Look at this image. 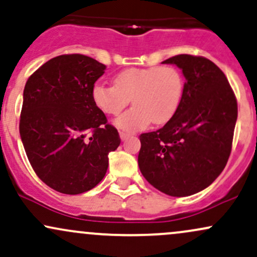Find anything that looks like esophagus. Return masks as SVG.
I'll return each instance as SVG.
<instances>
[{"label":"esophagus","instance_id":"esophagus-1","mask_svg":"<svg viewBox=\"0 0 257 257\" xmlns=\"http://www.w3.org/2000/svg\"><path fill=\"white\" fill-rule=\"evenodd\" d=\"M128 137H130V135L126 134V132H120V138H121V141L127 140Z\"/></svg>","mask_w":257,"mask_h":257}]
</instances>
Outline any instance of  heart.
I'll use <instances>...</instances> for the list:
<instances>
[{"label":"heart","mask_w":257,"mask_h":257,"mask_svg":"<svg viewBox=\"0 0 257 257\" xmlns=\"http://www.w3.org/2000/svg\"><path fill=\"white\" fill-rule=\"evenodd\" d=\"M185 80L173 66L127 68L116 74L115 84L98 81L92 87L95 104L108 115H116L128 105H135L114 120L122 131L134 134L150 122L162 125L173 117L184 96Z\"/></svg>","instance_id":"b5f03b06"}]
</instances>
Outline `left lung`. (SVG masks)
<instances>
[{
    "label": "left lung",
    "mask_w": 257,
    "mask_h": 257,
    "mask_svg": "<svg viewBox=\"0 0 257 257\" xmlns=\"http://www.w3.org/2000/svg\"><path fill=\"white\" fill-rule=\"evenodd\" d=\"M162 63L182 69L184 96L164 127L140 136L138 166L154 188L184 197L208 188L224 171L237 121V101L224 72L206 57L182 54Z\"/></svg>",
    "instance_id": "obj_1"
}]
</instances>
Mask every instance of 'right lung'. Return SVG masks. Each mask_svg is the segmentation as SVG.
<instances>
[{
    "instance_id": "obj_1",
    "label": "right lung",
    "mask_w": 257,
    "mask_h": 257,
    "mask_svg": "<svg viewBox=\"0 0 257 257\" xmlns=\"http://www.w3.org/2000/svg\"><path fill=\"white\" fill-rule=\"evenodd\" d=\"M105 66L92 57H54L26 81L20 137L39 179L66 195L95 188L108 168V154L120 146L116 128L92 99Z\"/></svg>"
}]
</instances>
